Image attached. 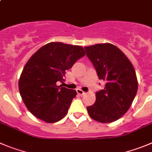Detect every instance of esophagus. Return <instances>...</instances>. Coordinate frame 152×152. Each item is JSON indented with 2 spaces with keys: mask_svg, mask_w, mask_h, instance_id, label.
Wrapping results in <instances>:
<instances>
[{
  "mask_svg": "<svg viewBox=\"0 0 152 152\" xmlns=\"http://www.w3.org/2000/svg\"><path fill=\"white\" fill-rule=\"evenodd\" d=\"M76 91H77V93L78 94V95H85V92H83V91L81 90V89H77Z\"/></svg>",
  "mask_w": 152,
  "mask_h": 152,
  "instance_id": "34e87169",
  "label": "esophagus"
}]
</instances>
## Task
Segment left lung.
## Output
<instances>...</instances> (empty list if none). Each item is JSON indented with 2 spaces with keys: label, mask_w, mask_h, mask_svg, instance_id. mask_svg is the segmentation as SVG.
I'll list each match as a JSON object with an SVG mask.
<instances>
[{
  "label": "left lung",
  "mask_w": 152,
  "mask_h": 152,
  "mask_svg": "<svg viewBox=\"0 0 152 152\" xmlns=\"http://www.w3.org/2000/svg\"><path fill=\"white\" fill-rule=\"evenodd\" d=\"M104 88L95 93L96 100L86 107L91 118L110 123L122 116L131 107L138 88L134 66L123 52L110 43L85 47Z\"/></svg>",
  "instance_id": "obj_1"
}]
</instances>
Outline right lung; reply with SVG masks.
Wrapping results in <instances>:
<instances>
[{"label": "right lung", "mask_w": 152, "mask_h": 152, "mask_svg": "<svg viewBox=\"0 0 152 152\" xmlns=\"http://www.w3.org/2000/svg\"><path fill=\"white\" fill-rule=\"evenodd\" d=\"M85 55L81 46L50 42L42 46L24 66L18 81L20 95L28 110L48 123L61 120L77 92L58 86L66 71Z\"/></svg>", "instance_id": "right-lung-1"}]
</instances>
